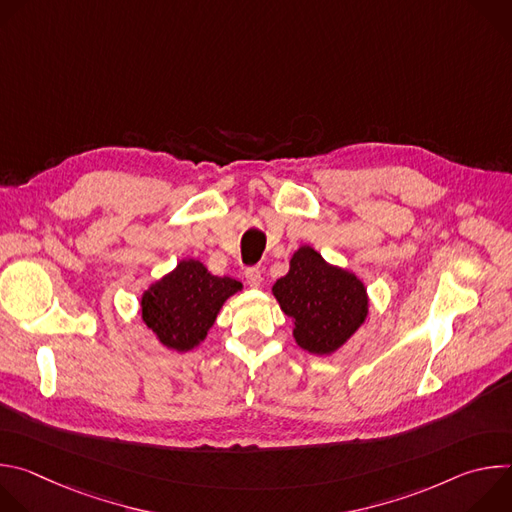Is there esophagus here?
<instances>
[{"label": "esophagus", "instance_id": "esophagus-1", "mask_svg": "<svg viewBox=\"0 0 512 512\" xmlns=\"http://www.w3.org/2000/svg\"><path fill=\"white\" fill-rule=\"evenodd\" d=\"M245 279H247V283H249L251 287H259L261 281H263V275H261V271H259L257 267H249V269L245 271Z\"/></svg>", "mask_w": 512, "mask_h": 512}]
</instances>
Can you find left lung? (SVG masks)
<instances>
[{
    "mask_svg": "<svg viewBox=\"0 0 512 512\" xmlns=\"http://www.w3.org/2000/svg\"><path fill=\"white\" fill-rule=\"evenodd\" d=\"M271 291L294 322L298 346L320 356L336 352L369 314L364 283L354 273L326 263L310 245L291 255L289 271Z\"/></svg>",
    "mask_w": 512,
    "mask_h": 512,
    "instance_id": "1",
    "label": "left lung"
}]
</instances>
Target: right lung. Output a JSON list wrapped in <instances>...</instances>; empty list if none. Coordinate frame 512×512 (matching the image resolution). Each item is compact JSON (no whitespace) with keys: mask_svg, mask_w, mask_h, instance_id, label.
<instances>
[{"mask_svg":"<svg viewBox=\"0 0 512 512\" xmlns=\"http://www.w3.org/2000/svg\"><path fill=\"white\" fill-rule=\"evenodd\" d=\"M239 289L241 281L212 275L196 259H182L143 291L141 318L166 348L188 352L206 338L223 304Z\"/></svg>","mask_w":512,"mask_h":512,"instance_id":"right-lung-1","label":"right lung"}]
</instances>
